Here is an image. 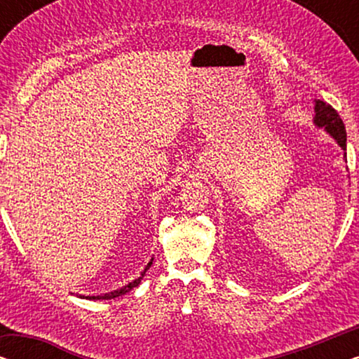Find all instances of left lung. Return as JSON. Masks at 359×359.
I'll use <instances>...</instances> for the list:
<instances>
[{"label":"left lung","instance_id":"1","mask_svg":"<svg viewBox=\"0 0 359 359\" xmlns=\"http://www.w3.org/2000/svg\"><path fill=\"white\" fill-rule=\"evenodd\" d=\"M318 127H325L328 134L338 142L343 150L346 149V130L341 117L333 107L325 101H316V117H313Z\"/></svg>","mask_w":359,"mask_h":359}]
</instances>
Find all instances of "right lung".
Segmentation results:
<instances>
[{"mask_svg": "<svg viewBox=\"0 0 359 359\" xmlns=\"http://www.w3.org/2000/svg\"><path fill=\"white\" fill-rule=\"evenodd\" d=\"M150 266H151V262H150L149 264H147V268L144 269V273H142V276H140L139 279H135V281L129 283V284H127V286L121 287V289H116V291H112V292H107V294H104V296H86V299H114V297H117V296H122V294L129 292L130 289H134L135 286H139L140 281H142V278H144L145 271H147V269H149Z\"/></svg>", "mask_w": 359, "mask_h": 359, "instance_id": "1", "label": "right lung"}]
</instances>
